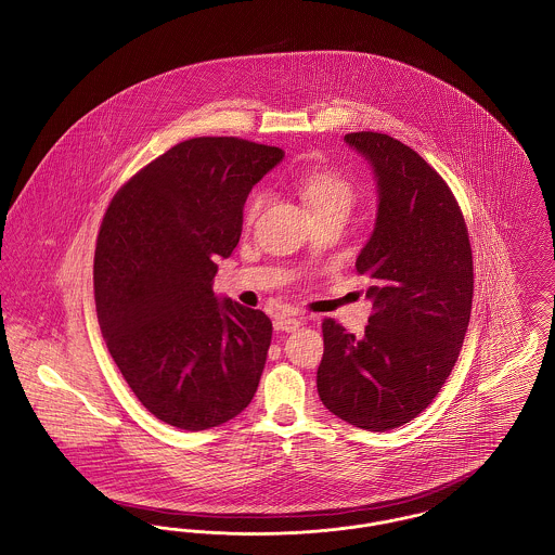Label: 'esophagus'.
Instances as JSON below:
<instances>
[{"mask_svg":"<svg viewBox=\"0 0 555 555\" xmlns=\"http://www.w3.org/2000/svg\"><path fill=\"white\" fill-rule=\"evenodd\" d=\"M299 325H301V321L295 319V317H279V319L274 321V328H276V331H285V333H292V331H295Z\"/></svg>","mask_w":555,"mask_h":555,"instance_id":"1","label":"esophagus"}]
</instances>
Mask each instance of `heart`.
Listing matches in <instances>:
<instances>
[{
    "mask_svg": "<svg viewBox=\"0 0 555 555\" xmlns=\"http://www.w3.org/2000/svg\"><path fill=\"white\" fill-rule=\"evenodd\" d=\"M295 186L314 216L325 214V211H346L348 214L357 198V191H354L352 182L346 176L331 171V169H304L295 176ZM261 201H263L261 193H256L249 198V203L245 207L247 220H254L258 216Z\"/></svg>",
    "mask_w": 555,
    "mask_h": 555,
    "instance_id": "1",
    "label": "heart"
}]
</instances>
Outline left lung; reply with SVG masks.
I'll use <instances>...</instances> for the list:
<instances>
[{
	"label": "left lung",
	"instance_id": "1",
	"mask_svg": "<svg viewBox=\"0 0 555 555\" xmlns=\"http://www.w3.org/2000/svg\"><path fill=\"white\" fill-rule=\"evenodd\" d=\"M344 140L377 184L357 258L375 312L360 339L326 319L317 388L339 420L386 431L425 411L455 366L472 314V247L455 196L424 157L388 133Z\"/></svg>",
	"mask_w": 555,
	"mask_h": 555
}]
</instances>
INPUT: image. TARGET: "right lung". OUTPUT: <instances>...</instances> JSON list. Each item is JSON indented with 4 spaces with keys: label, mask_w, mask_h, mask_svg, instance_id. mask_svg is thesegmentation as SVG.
Instances as JSON below:
<instances>
[{
    "label": "right lung",
    "mask_w": 555,
    "mask_h": 555,
    "mask_svg": "<svg viewBox=\"0 0 555 555\" xmlns=\"http://www.w3.org/2000/svg\"><path fill=\"white\" fill-rule=\"evenodd\" d=\"M283 157L241 138H193L140 169L106 209L94 258L100 331L165 424H227L258 390L272 323L214 294V276L241 238L251 189Z\"/></svg>",
    "instance_id": "obj_1"
}]
</instances>
